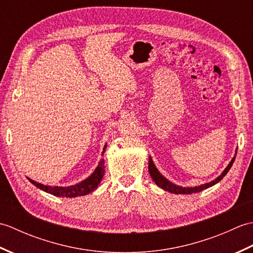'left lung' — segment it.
I'll return each mask as SVG.
<instances>
[{"label":"left lung","instance_id":"1","mask_svg":"<svg viewBox=\"0 0 253 253\" xmlns=\"http://www.w3.org/2000/svg\"><path fill=\"white\" fill-rule=\"evenodd\" d=\"M236 154H237V150H236L234 158L232 159V161H230L229 164L226 166V169H225L222 171L221 175H219L218 177H216L215 179H213V180H211L210 182H206V184H202L200 186L182 187V186L175 185L174 182L169 181L168 178H165V177L160 173L159 169H157V166L154 165L151 157H149V173H150V176H151V178L153 179V181L155 182V184H157L160 188H162L163 190L169 191L170 193H175V195H191V193H197V192H200V191H202L204 189H208V188L217 184L218 181H221L223 179V177L228 173V170L233 166V163H234V161L236 159Z\"/></svg>","mask_w":253,"mask_h":253}]
</instances>
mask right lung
Here are the masks:
<instances>
[{"label":"right lung","mask_w":253,"mask_h":253,"mask_svg":"<svg viewBox=\"0 0 253 253\" xmlns=\"http://www.w3.org/2000/svg\"><path fill=\"white\" fill-rule=\"evenodd\" d=\"M105 149H106V143L103 148L102 157H103V154L105 152ZM104 171H105L104 170V159L102 158L92 174H91L89 177H87L85 179L78 182V184H75L72 186H67V187L47 186V185L40 184V182L32 180L29 178V177H27V178H28V180L31 182L32 185H35L37 188H39L40 190H43L47 193H51V195H53V196L62 197V198H75V197L88 195V193H91L92 191H94L96 188H98L102 178H103Z\"/></svg>","instance_id":"add662e5"}]
</instances>
